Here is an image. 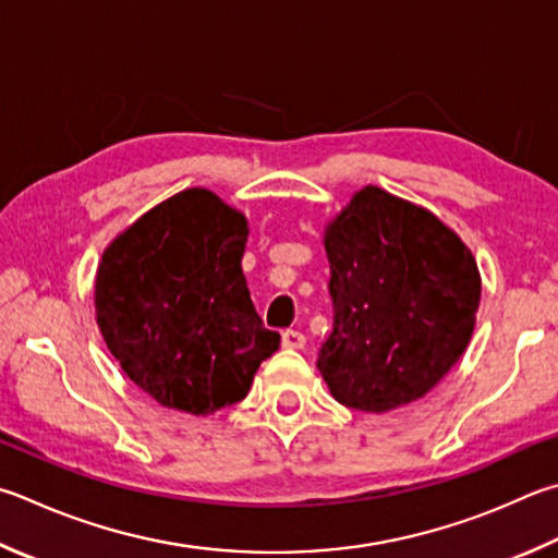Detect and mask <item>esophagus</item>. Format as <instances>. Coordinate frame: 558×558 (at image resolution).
<instances>
[{
	"instance_id": "1",
	"label": "esophagus",
	"mask_w": 558,
	"mask_h": 558,
	"mask_svg": "<svg viewBox=\"0 0 558 558\" xmlns=\"http://www.w3.org/2000/svg\"><path fill=\"white\" fill-rule=\"evenodd\" d=\"M307 343L305 333L298 331V329H286L282 331V347L286 349H302Z\"/></svg>"
}]
</instances>
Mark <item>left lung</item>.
<instances>
[{"instance_id":"1","label":"left lung","mask_w":558,"mask_h":558,"mask_svg":"<svg viewBox=\"0 0 558 558\" xmlns=\"http://www.w3.org/2000/svg\"><path fill=\"white\" fill-rule=\"evenodd\" d=\"M333 324L317 368L351 410L429 392L469 347L481 302L471 251L427 209L368 185L324 234Z\"/></svg>"}]
</instances>
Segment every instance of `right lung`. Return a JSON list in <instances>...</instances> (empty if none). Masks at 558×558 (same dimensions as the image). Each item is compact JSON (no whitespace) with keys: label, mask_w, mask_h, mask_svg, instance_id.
<instances>
[{"label":"right lung","mask_w":558,"mask_h":558,"mask_svg":"<svg viewBox=\"0 0 558 558\" xmlns=\"http://www.w3.org/2000/svg\"><path fill=\"white\" fill-rule=\"evenodd\" d=\"M246 236L244 215L192 187L105 251L95 282L99 331L126 376L163 408L209 414L236 404L280 347L241 270Z\"/></svg>","instance_id":"right-lung-1"}]
</instances>
